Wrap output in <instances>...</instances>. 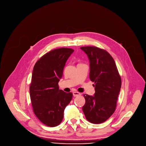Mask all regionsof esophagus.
I'll list each match as a JSON object with an SVG mask.
<instances>
[{
    "label": "esophagus",
    "mask_w": 146,
    "mask_h": 146,
    "mask_svg": "<svg viewBox=\"0 0 146 146\" xmlns=\"http://www.w3.org/2000/svg\"><path fill=\"white\" fill-rule=\"evenodd\" d=\"M73 95L74 97H76V96H78L80 95V94L79 92H73Z\"/></svg>",
    "instance_id": "34e87169"
}]
</instances>
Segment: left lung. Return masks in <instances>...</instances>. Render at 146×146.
I'll return each mask as SVG.
<instances>
[{
    "label": "left lung",
    "instance_id": "left-lung-1",
    "mask_svg": "<svg viewBox=\"0 0 146 146\" xmlns=\"http://www.w3.org/2000/svg\"><path fill=\"white\" fill-rule=\"evenodd\" d=\"M89 60V78L95 82L94 96L84 95L85 104L82 107L86 119L101 124L115 111L121 87V79L115 62L106 51L93 46L80 47Z\"/></svg>",
    "mask_w": 146,
    "mask_h": 146
}]
</instances>
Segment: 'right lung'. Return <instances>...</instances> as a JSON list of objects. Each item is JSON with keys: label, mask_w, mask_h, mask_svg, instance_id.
Instances as JSON below:
<instances>
[{"label": "right lung", "mask_w": 146, "mask_h": 146, "mask_svg": "<svg viewBox=\"0 0 146 146\" xmlns=\"http://www.w3.org/2000/svg\"><path fill=\"white\" fill-rule=\"evenodd\" d=\"M74 50L61 48L46 53L35 63L29 86L34 112L40 121L48 127L58 125L63 119L66 106L73 94L60 90L58 82L63 68Z\"/></svg>", "instance_id": "add662e5"}]
</instances>
